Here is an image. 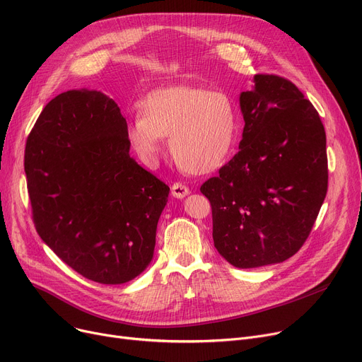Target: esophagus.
Masks as SVG:
<instances>
[{
    "instance_id": "esophagus-1",
    "label": "esophagus",
    "mask_w": 362,
    "mask_h": 362,
    "mask_svg": "<svg viewBox=\"0 0 362 362\" xmlns=\"http://www.w3.org/2000/svg\"><path fill=\"white\" fill-rule=\"evenodd\" d=\"M189 194V187L182 182H176L171 186V195L175 198H185Z\"/></svg>"
}]
</instances>
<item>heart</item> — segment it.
Returning <instances> with one entry per match:
<instances>
[{
	"instance_id": "obj_1",
	"label": "heart",
	"mask_w": 362,
	"mask_h": 362,
	"mask_svg": "<svg viewBox=\"0 0 362 362\" xmlns=\"http://www.w3.org/2000/svg\"><path fill=\"white\" fill-rule=\"evenodd\" d=\"M236 133L233 101L221 90L170 86L149 92L139 104L126 135L138 154L156 160L161 139L186 173L206 175L223 165Z\"/></svg>"
}]
</instances>
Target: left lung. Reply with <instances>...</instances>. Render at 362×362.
Instances as JSON below:
<instances>
[{"label":"left lung","instance_id":"1","mask_svg":"<svg viewBox=\"0 0 362 362\" xmlns=\"http://www.w3.org/2000/svg\"><path fill=\"white\" fill-rule=\"evenodd\" d=\"M239 151L202 183L220 255L239 269L281 262L308 239L327 194L326 132L289 79L255 74L240 93Z\"/></svg>","mask_w":362,"mask_h":362}]
</instances>
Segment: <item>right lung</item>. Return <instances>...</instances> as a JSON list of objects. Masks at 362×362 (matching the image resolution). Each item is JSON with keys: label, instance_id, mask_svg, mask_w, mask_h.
<instances>
[{"label": "right lung", "instance_id": "add662e5", "mask_svg": "<svg viewBox=\"0 0 362 362\" xmlns=\"http://www.w3.org/2000/svg\"><path fill=\"white\" fill-rule=\"evenodd\" d=\"M126 130L107 95L67 90L45 105L25 149L37 235L69 267L103 284L148 267L170 192L130 158Z\"/></svg>", "mask_w": 362, "mask_h": 362}]
</instances>
